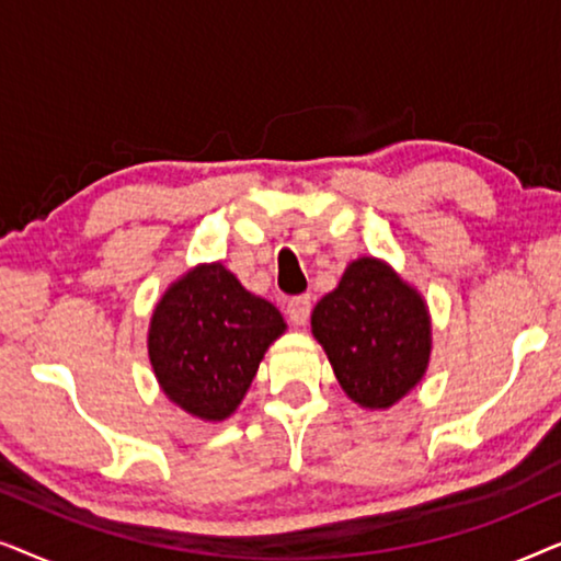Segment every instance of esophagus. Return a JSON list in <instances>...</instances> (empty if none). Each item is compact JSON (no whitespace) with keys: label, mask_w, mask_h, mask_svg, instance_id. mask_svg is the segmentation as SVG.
Instances as JSON below:
<instances>
[{"label":"esophagus","mask_w":561,"mask_h":561,"mask_svg":"<svg viewBox=\"0 0 561 561\" xmlns=\"http://www.w3.org/2000/svg\"><path fill=\"white\" fill-rule=\"evenodd\" d=\"M286 313L296 327H304L306 321H309V313H311V298L309 296H294L286 306Z\"/></svg>","instance_id":"1"}]
</instances>
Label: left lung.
Masks as SVG:
<instances>
[{
	"label": "left lung",
	"instance_id": "1",
	"mask_svg": "<svg viewBox=\"0 0 561 561\" xmlns=\"http://www.w3.org/2000/svg\"><path fill=\"white\" fill-rule=\"evenodd\" d=\"M336 380L365 409H388L426 370L432 324L421 296L386 263L359 257L311 313Z\"/></svg>",
	"mask_w": 561,
	"mask_h": 561
}]
</instances>
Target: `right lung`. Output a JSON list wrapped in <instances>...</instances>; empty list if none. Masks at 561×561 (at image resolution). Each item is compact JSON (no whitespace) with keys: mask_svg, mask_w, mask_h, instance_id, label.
<instances>
[{"mask_svg":"<svg viewBox=\"0 0 561 561\" xmlns=\"http://www.w3.org/2000/svg\"><path fill=\"white\" fill-rule=\"evenodd\" d=\"M283 332L280 311L244 290L225 265H198L156 306L150 363L173 403L221 421L240 405L267 344Z\"/></svg>","mask_w":561,"mask_h":561,"instance_id":"add662e5","label":"right lung"}]
</instances>
